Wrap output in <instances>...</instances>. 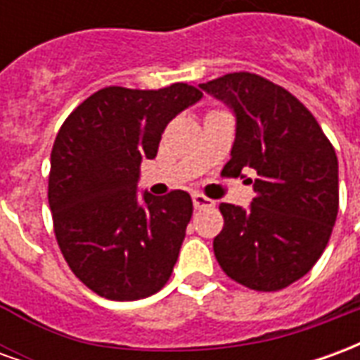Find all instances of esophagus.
Segmentation results:
<instances>
[{"instance_id": "esophagus-1", "label": "esophagus", "mask_w": 360, "mask_h": 360, "mask_svg": "<svg viewBox=\"0 0 360 360\" xmlns=\"http://www.w3.org/2000/svg\"><path fill=\"white\" fill-rule=\"evenodd\" d=\"M193 204L196 210H206V208H214V200L204 195H193Z\"/></svg>"}]
</instances>
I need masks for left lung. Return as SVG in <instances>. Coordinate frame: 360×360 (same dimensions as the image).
I'll return each instance as SVG.
<instances>
[{
  "instance_id": "8db88e82",
  "label": "left lung",
  "mask_w": 360,
  "mask_h": 360,
  "mask_svg": "<svg viewBox=\"0 0 360 360\" xmlns=\"http://www.w3.org/2000/svg\"><path fill=\"white\" fill-rule=\"evenodd\" d=\"M200 89L237 115L221 175H258L250 210L219 204L224 229L214 239L216 260L227 278L249 289H285L309 274L330 241L340 208L335 150L307 105L260 75L227 73Z\"/></svg>"
}]
</instances>
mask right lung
Instances as JSON below:
<instances>
[{"instance_id": "right-lung-1", "label": "right lung", "mask_w": 360, "mask_h": 360, "mask_svg": "<svg viewBox=\"0 0 360 360\" xmlns=\"http://www.w3.org/2000/svg\"><path fill=\"white\" fill-rule=\"evenodd\" d=\"M200 96L187 82L105 86L59 129L48 179L53 233L71 271L103 299H144L172 276L193 200L172 191L160 198L144 193L141 204L139 165L156 158L165 125Z\"/></svg>"}]
</instances>
